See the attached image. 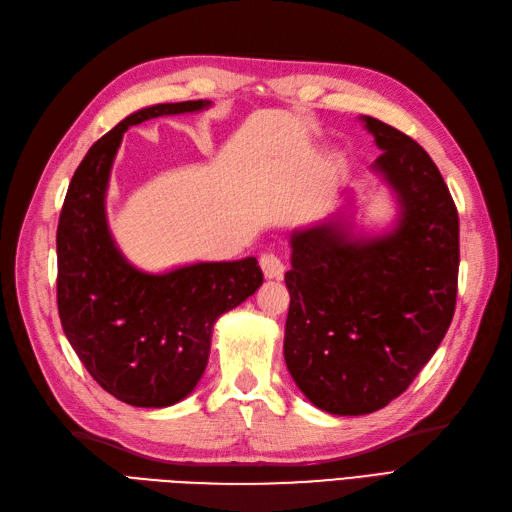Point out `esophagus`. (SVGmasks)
Returning a JSON list of instances; mask_svg holds the SVG:
<instances>
[{
  "label": "esophagus",
  "mask_w": 512,
  "mask_h": 512,
  "mask_svg": "<svg viewBox=\"0 0 512 512\" xmlns=\"http://www.w3.org/2000/svg\"><path fill=\"white\" fill-rule=\"evenodd\" d=\"M260 269L267 280H282L286 273V265L275 254H265L260 258Z\"/></svg>",
  "instance_id": "1"
}]
</instances>
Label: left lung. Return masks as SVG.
<instances>
[{
	"label": "left lung",
	"mask_w": 512,
	"mask_h": 512,
	"mask_svg": "<svg viewBox=\"0 0 512 512\" xmlns=\"http://www.w3.org/2000/svg\"><path fill=\"white\" fill-rule=\"evenodd\" d=\"M382 156L371 168L397 196L378 237L352 235L344 215L292 232L284 359L324 412L369 414L404 393L455 314L459 215L438 166L404 132L361 117Z\"/></svg>",
	"instance_id": "left-lung-1"
}]
</instances>
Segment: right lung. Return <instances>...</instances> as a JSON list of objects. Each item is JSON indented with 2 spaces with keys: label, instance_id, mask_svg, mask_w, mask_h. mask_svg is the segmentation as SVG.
<instances>
[{
  "label": "right lung",
  "instance_id": "obj_1",
  "mask_svg": "<svg viewBox=\"0 0 512 512\" xmlns=\"http://www.w3.org/2000/svg\"><path fill=\"white\" fill-rule=\"evenodd\" d=\"M209 100L141 108L91 145L76 168L57 226V309L81 363L106 393L136 408H166L205 374L213 324L260 288L254 256L145 273L119 252L104 198L123 132Z\"/></svg>",
  "mask_w": 512,
  "mask_h": 512
}]
</instances>
